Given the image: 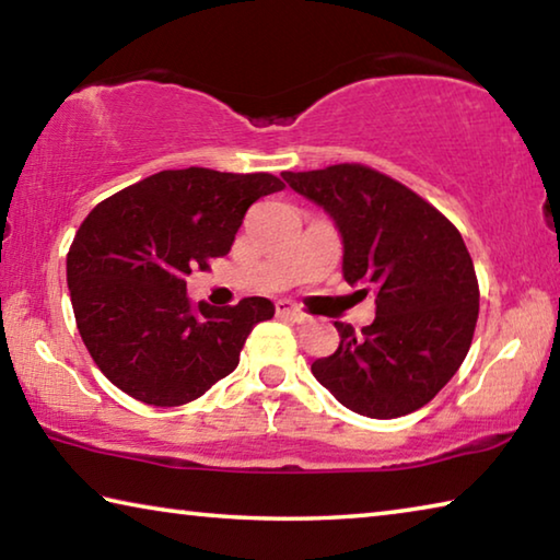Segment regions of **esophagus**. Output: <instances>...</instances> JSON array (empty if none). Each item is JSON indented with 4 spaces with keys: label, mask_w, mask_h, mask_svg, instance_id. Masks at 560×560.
<instances>
[{
    "label": "esophagus",
    "mask_w": 560,
    "mask_h": 560,
    "mask_svg": "<svg viewBox=\"0 0 560 560\" xmlns=\"http://www.w3.org/2000/svg\"><path fill=\"white\" fill-rule=\"evenodd\" d=\"M277 314H279V316H283V318H291V320H296V324H303V320L308 318L306 314H303L301 308L293 306L291 301H279V303H277Z\"/></svg>",
    "instance_id": "esophagus-1"
}]
</instances>
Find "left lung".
Returning <instances> with one entry per match:
<instances>
[{
	"label": "left lung",
	"mask_w": 560,
	"mask_h": 560,
	"mask_svg": "<svg viewBox=\"0 0 560 560\" xmlns=\"http://www.w3.org/2000/svg\"><path fill=\"white\" fill-rule=\"evenodd\" d=\"M283 179L334 217L343 277L375 291L363 330L336 320L334 355L311 363L340 405L375 420L428 405L459 371L479 316V283L457 226L410 187L340 163Z\"/></svg>",
	"instance_id": "1"
}]
</instances>
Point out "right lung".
<instances>
[{"instance_id":"1","label":"right lung","mask_w":560,"mask_h":560,"mask_svg":"<svg viewBox=\"0 0 560 560\" xmlns=\"http://www.w3.org/2000/svg\"><path fill=\"white\" fill-rule=\"evenodd\" d=\"M283 183L269 173L163 170L98 202L66 257L75 326L93 363L136 400L192 402L230 375L261 296L214 308L187 299V277L232 249L249 207Z\"/></svg>"}]
</instances>
